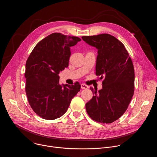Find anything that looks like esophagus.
Returning <instances> with one entry per match:
<instances>
[{
    "label": "esophagus",
    "instance_id": "obj_1",
    "mask_svg": "<svg viewBox=\"0 0 157 157\" xmlns=\"http://www.w3.org/2000/svg\"><path fill=\"white\" fill-rule=\"evenodd\" d=\"M81 86L82 89H88L89 88V87L87 85L84 84H81Z\"/></svg>",
    "mask_w": 157,
    "mask_h": 157
}]
</instances>
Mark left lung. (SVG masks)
Here are the masks:
<instances>
[{
    "mask_svg": "<svg viewBox=\"0 0 157 157\" xmlns=\"http://www.w3.org/2000/svg\"><path fill=\"white\" fill-rule=\"evenodd\" d=\"M82 39L98 50L96 75L104 79L101 90L90 88L94 95L86 104V111L96 122L112 123L124 114L133 95L132 61L123 43L114 36L104 33Z\"/></svg>",
    "mask_w": 157,
    "mask_h": 157,
    "instance_id": "obj_1",
    "label": "left lung"
}]
</instances>
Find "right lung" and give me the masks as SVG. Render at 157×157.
Listing matches in <instances>:
<instances>
[{
  "label": "right lung",
  "instance_id": "right-lung-1",
  "mask_svg": "<svg viewBox=\"0 0 157 157\" xmlns=\"http://www.w3.org/2000/svg\"><path fill=\"white\" fill-rule=\"evenodd\" d=\"M81 40L77 36L52 33L41 40L25 64V91L35 113L47 120L62 116L81 85L59 84V73L68 68L71 47Z\"/></svg>",
  "mask_w": 157,
  "mask_h": 157
}]
</instances>
